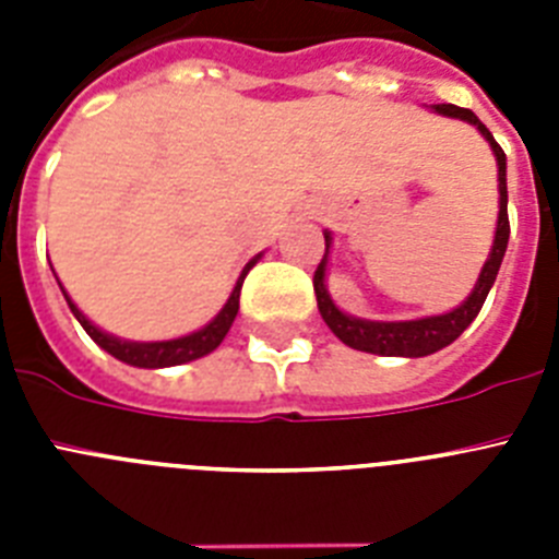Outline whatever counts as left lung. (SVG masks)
I'll return each instance as SVG.
<instances>
[{"mask_svg":"<svg viewBox=\"0 0 559 559\" xmlns=\"http://www.w3.org/2000/svg\"><path fill=\"white\" fill-rule=\"evenodd\" d=\"M433 111L442 114V117H453V120H464L478 128L484 140L490 142L492 153H496L498 162V224H496V240H492L490 257L484 263L481 274L476 280V288L471 290V296L464 299L459 308L448 310L442 316H426V319H412V322H369V319H355L347 316L344 310L335 308V302L330 299L328 285H324V276H328V257H330V243H333V235L324 231V257L319 269L313 274V290L316 302H319V313L328 322V328L338 335L347 347L360 349V353L372 355H397V358H423V355H431L437 349L448 347L464 330L471 328V322L481 310L484 299L490 294L492 283H496L498 269H501L503 251L510 243V218H507V153L501 151L492 133L487 131L481 120L471 108H459L453 103H439L433 106Z\"/></svg>","mask_w":559,"mask_h":559,"instance_id":"1","label":"left lung"}]
</instances>
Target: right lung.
<instances>
[{
  "label": "right lung",
  "mask_w": 559,
  "mask_h": 559,
  "mask_svg": "<svg viewBox=\"0 0 559 559\" xmlns=\"http://www.w3.org/2000/svg\"><path fill=\"white\" fill-rule=\"evenodd\" d=\"M257 260H260V254H257L251 263H246V269L240 271V276H237L235 288H231L229 299H226V305L221 308V313L215 316L210 324H204V328L195 330V333L181 335V338H170V341H126V338H117V335H111V333H103L100 328H95V324L88 322L86 316L78 310V305L69 299L67 290L63 288L61 290H63V299H67L69 310L75 313V319L81 322V328L86 330L88 338L95 341L97 347L106 349L108 355H114V358L122 360V364H131V367H140V369L179 367V364H187V360H195V358H204V355H210L212 349L218 347L221 341L226 338L231 322H235L237 310H240V288H243V280Z\"/></svg>",
  "instance_id": "1"
}]
</instances>
